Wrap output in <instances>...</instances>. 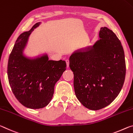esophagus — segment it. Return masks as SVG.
<instances>
[{
    "instance_id": "esophagus-1",
    "label": "esophagus",
    "mask_w": 133,
    "mask_h": 133,
    "mask_svg": "<svg viewBox=\"0 0 133 133\" xmlns=\"http://www.w3.org/2000/svg\"><path fill=\"white\" fill-rule=\"evenodd\" d=\"M66 63L67 68H69V59L66 60Z\"/></svg>"
}]
</instances>
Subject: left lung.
<instances>
[{"mask_svg": "<svg viewBox=\"0 0 133 133\" xmlns=\"http://www.w3.org/2000/svg\"><path fill=\"white\" fill-rule=\"evenodd\" d=\"M99 37L92 46L74 52L69 58L76 97L91 110L102 109L116 99L126 71L124 52L116 35L104 27Z\"/></svg>", "mask_w": 133, "mask_h": 133, "instance_id": "obj_1", "label": "left lung"}]
</instances>
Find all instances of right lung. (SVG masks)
Masks as SVG:
<instances>
[{
	"instance_id": "1",
	"label": "right lung",
	"mask_w": 133,
	"mask_h": 133,
	"mask_svg": "<svg viewBox=\"0 0 133 133\" xmlns=\"http://www.w3.org/2000/svg\"><path fill=\"white\" fill-rule=\"evenodd\" d=\"M41 24L38 22L17 38L8 64L9 82L16 99L26 107L39 109L48 104L54 87L66 70L65 61L49 60L47 54L34 58L24 55L30 35Z\"/></svg>"
}]
</instances>
